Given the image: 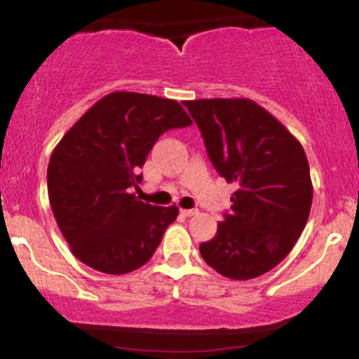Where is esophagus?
I'll return each mask as SVG.
<instances>
[{
    "label": "esophagus",
    "instance_id": "esophagus-1",
    "mask_svg": "<svg viewBox=\"0 0 359 359\" xmlns=\"http://www.w3.org/2000/svg\"><path fill=\"white\" fill-rule=\"evenodd\" d=\"M180 212H182L185 217H189V216H194V214H197L199 211H197V209H180Z\"/></svg>",
    "mask_w": 359,
    "mask_h": 359
}]
</instances>
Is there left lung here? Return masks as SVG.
I'll list each match as a JSON object with an SVG mask.
<instances>
[{
    "mask_svg": "<svg viewBox=\"0 0 359 359\" xmlns=\"http://www.w3.org/2000/svg\"><path fill=\"white\" fill-rule=\"evenodd\" d=\"M214 168L238 185L231 211L204 262L233 280H250L278 265L306 228L312 182L306 151L277 118L251 100L185 101Z\"/></svg>",
    "mask_w": 359,
    "mask_h": 359,
    "instance_id": "obj_1",
    "label": "left lung"
}]
</instances>
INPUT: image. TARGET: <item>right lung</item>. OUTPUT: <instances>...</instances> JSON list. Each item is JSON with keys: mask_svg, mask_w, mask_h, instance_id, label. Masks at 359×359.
<instances>
[{"mask_svg": "<svg viewBox=\"0 0 359 359\" xmlns=\"http://www.w3.org/2000/svg\"><path fill=\"white\" fill-rule=\"evenodd\" d=\"M189 125L177 101L128 90L101 97L74 123L47 168L53 216L74 257L109 275L154 257L179 208L140 201L138 168L160 135Z\"/></svg>", "mask_w": 359, "mask_h": 359, "instance_id": "obj_1", "label": "right lung"}]
</instances>
